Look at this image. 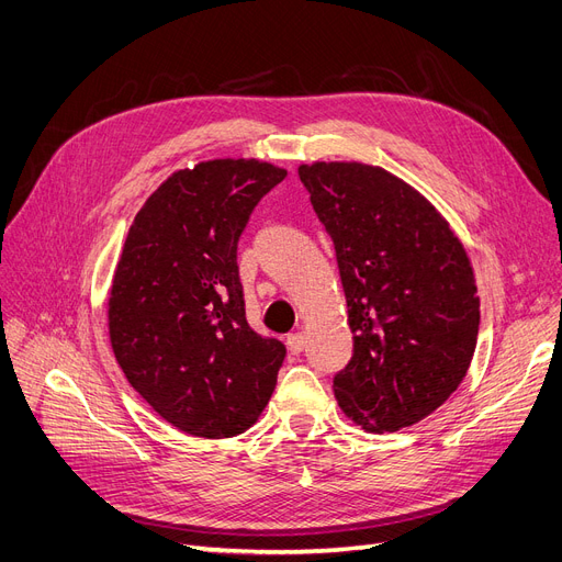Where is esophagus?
<instances>
[{
	"mask_svg": "<svg viewBox=\"0 0 562 562\" xmlns=\"http://www.w3.org/2000/svg\"><path fill=\"white\" fill-rule=\"evenodd\" d=\"M285 344H288L290 355H300V352H304V348H306V336H304L302 331H297V334H288Z\"/></svg>",
	"mask_w": 562,
	"mask_h": 562,
	"instance_id": "esophagus-1",
	"label": "esophagus"
}]
</instances>
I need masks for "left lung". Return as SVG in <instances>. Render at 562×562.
<instances>
[{"instance_id": "1", "label": "left lung", "mask_w": 562, "mask_h": 562, "mask_svg": "<svg viewBox=\"0 0 562 562\" xmlns=\"http://www.w3.org/2000/svg\"><path fill=\"white\" fill-rule=\"evenodd\" d=\"M348 302L350 362L334 375L341 411L371 434L398 431L450 398L473 359L480 297L463 244L392 172L300 166Z\"/></svg>"}]
</instances>
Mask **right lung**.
I'll use <instances>...</instances> for the list:
<instances>
[{
    "label": "right lung",
    "mask_w": 562,
    "mask_h": 562,
    "mask_svg": "<svg viewBox=\"0 0 562 562\" xmlns=\"http://www.w3.org/2000/svg\"><path fill=\"white\" fill-rule=\"evenodd\" d=\"M285 170L216 159L177 170L133 218L108 302L110 344L166 422L244 434L277 387L285 346L246 323L237 241Z\"/></svg>",
    "instance_id": "1"
}]
</instances>
